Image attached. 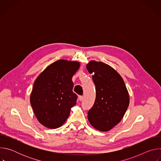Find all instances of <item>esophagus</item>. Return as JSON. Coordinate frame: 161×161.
<instances>
[{
	"instance_id": "obj_1",
	"label": "esophagus",
	"mask_w": 161,
	"mask_h": 161,
	"mask_svg": "<svg viewBox=\"0 0 161 161\" xmlns=\"http://www.w3.org/2000/svg\"><path fill=\"white\" fill-rule=\"evenodd\" d=\"M78 99H79V100H80V101H81L83 99V96H78Z\"/></svg>"
}]
</instances>
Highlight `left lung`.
Wrapping results in <instances>:
<instances>
[{
  "instance_id": "1",
  "label": "left lung",
  "mask_w": 161,
  "mask_h": 161,
  "mask_svg": "<svg viewBox=\"0 0 161 161\" xmlns=\"http://www.w3.org/2000/svg\"><path fill=\"white\" fill-rule=\"evenodd\" d=\"M89 73L93 74L96 97L88 112V119L96 129L108 131L122 119L129 104V96L124 80L111 66L90 61L86 65Z\"/></svg>"
}]
</instances>
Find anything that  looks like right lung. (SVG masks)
I'll return each mask as SVG.
<instances>
[{
    "label": "right lung",
    "mask_w": 161,
    "mask_h": 161,
    "mask_svg": "<svg viewBox=\"0 0 161 161\" xmlns=\"http://www.w3.org/2000/svg\"><path fill=\"white\" fill-rule=\"evenodd\" d=\"M80 67L78 62L58 60L45 69L34 83L31 104L36 117L44 126L60 127L75 105L72 78Z\"/></svg>",
    "instance_id": "add662e5"
}]
</instances>
